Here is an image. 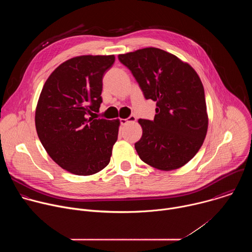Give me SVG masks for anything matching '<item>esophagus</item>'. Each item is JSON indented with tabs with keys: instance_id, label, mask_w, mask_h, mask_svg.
<instances>
[{
	"instance_id": "34e87169",
	"label": "esophagus",
	"mask_w": 252,
	"mask_h": 252,
	"mask_svg": "<svg viewBox=\"0 0 252 252\" xmlns=\"http://www.w3.org/2000/svg\"><path fill=\"white\" fill-rule=\"evenodd\" d=\"M135 117L134 116H130L129 118H127V119H121V124L123 125V126H125V125H127L128 123H134L135 122Z\"/></svg>"
}]
</instances>
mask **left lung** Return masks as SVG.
<instances>
[{
    "mask_svg": "<svg viewBox=\"0 0 252 252\" xmlns=\"http://www.w3.org/2000/svg\"><path fill=\"white\" fill-rule=\"evenodd\" d=\"M119 60L130 69L145 97L157 101L154 121L138 120V157L163 171L184 166L201 148L208 127L197 73L176 56L153 47L119 55Z\"/></svg>",
    "mask_w": 252,
    "mask_h": 252,
    "instance_id": "obj_1",
    "label": "left lung"
}]
</instances>
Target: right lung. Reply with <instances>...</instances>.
I'll use <instances>...</instances> for the list:
<instances>
[{"label":"right lung","instance_id":"right-lung-1","mask_svg":"<svg viewBox=\"0 0 252 252\" xmlns=\"http://www.w3.org/2000/svg\"><path fill=\"white\" fill-rule=\"evenodd\" d=\"M115 56L85 55L61 63L46 81L34 114L38 136L66 171L92 175L110 163L121 122L90 118L101 102L102 77Z\"/></svg>","mask_w":252,"mask_h":252}]
</instances>
